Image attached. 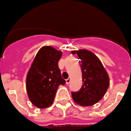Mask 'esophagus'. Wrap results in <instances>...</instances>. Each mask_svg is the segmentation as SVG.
I'll return each instance as SVG.
<instances>
[{
  "label": "esophagus",
  "instance_id": "34e87169",
  "mask_svg": "<svg viewBox=\"0 0 131 131\" xmlns=\"http://www.w3.org/2000/svg\"><path fill=\"white\" fill-rule=\"evenodd\" d=\"M70 78H68V79H66V83H67V85H68V84L70 83Z\"/></svg>",
  "mask_w": 131,
  "mask_h": 131
}]
</instances>
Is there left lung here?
Masks as SVG:
<instances>
[{
  "label": "left lung",
  "instance_id": "1",
  "mask_svg": "<svg viewBox=\"0 0 131 131\" xmlns=\"http://www.w3.org/2000/svg\"><path fill=\"white\" fill-rule=\"evenodd\" d=\"M81 63L83 85L78 92H72V99L81 106H91L97 103L105 94L109 86V77L101 61L87 50H74Z\"/></svg>",
  "mask_w": 131,
  "mask_h": 131
}]
</instances>
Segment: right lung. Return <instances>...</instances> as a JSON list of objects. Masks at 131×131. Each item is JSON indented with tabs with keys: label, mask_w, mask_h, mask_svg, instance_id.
I'll use <instances>...</instances> for the list:
<instances>
[{
	"label": "right lung",
	"mask_w": 131,
	"mask_h": 131,
	"mask_svg": "<svg viewBox=\"0 0 131 131\" xmlns=\"http://www.w3.org/2000/svg\"><path fill=\"white\" fill-rule=\"evenodd\" d=\"M62 52L52 46H45L38 51L27 74L26 91L32 104L39 108L53 103L60 85H64L58 62Z\"/></svg>",
	"instance_id": "obj_1"
}]
</instances>
